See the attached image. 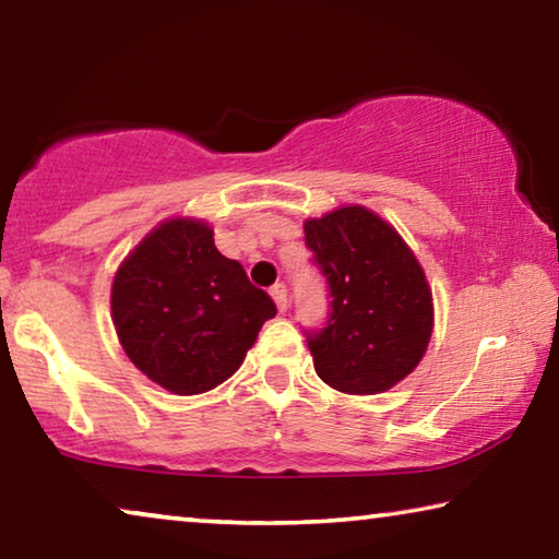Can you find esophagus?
Returning <instances> with one entry per match:
<instances>
[{"instance_id": "1", "label": "esophagus", "mask_w": 559, "mask_h": 559, "mask_svg": "<svg viewBox=\"0 0 559 559\" xmlns=\"http://www.w3.org/2000/svg\"><path fill=\"white\" fill-rule=\"evenodd\" d=\"M270 295L274 299V305H277V310L285 312L287 310V287L285 285H274L270 289Z\"/></svg>"}]
</instances>
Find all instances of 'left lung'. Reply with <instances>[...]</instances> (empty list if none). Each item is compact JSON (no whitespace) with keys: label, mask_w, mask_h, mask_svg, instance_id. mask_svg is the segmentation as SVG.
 Here are the masks:
<instances>
[{"label":"left lung","mask_w":559,"mask_h":559,"mask_svg":"<svg viewBox=\"0 0 559 559\" xmlns=\"http://www.w3.org/2000/svg\"><path fill=\"white\" fill-rule=\"evenodd\" d=\"M333 312L310 345L314 373L350 395H376L414 373L433 333L426 272L399 231L370 209L340 206L305 222Z\"/></svg>","instance_id":"8db88e82"}]
</instances>
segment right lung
I'll return each instance as SVG.
<instances>
[{
    "label": "right lung",
    "instance_id": "1",
    "mask_svg": "<svg viewBox=\"0 0 559 559\" xmlns=\"http://www.w3.org/2000/svg\"><path fill=\"white\" fill-rule=\"evenodd\" d=\"M110 314L143 376L176 395H197L237 373L277 307L216 249L204 219L171 216L120 262Z\"/></svg>",
    "mask_w": 559,
    "mask_h": 559
}]
</instances>
